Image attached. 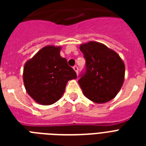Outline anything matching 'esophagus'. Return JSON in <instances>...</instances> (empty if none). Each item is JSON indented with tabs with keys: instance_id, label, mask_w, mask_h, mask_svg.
<instances>
[{
	"instance_id": "obj_1",
	"label": "esophagus",
	"mask_w": 146,
	"mask_h": 146,
	"mask_svg": "<svg viewBox=\"0 0 146 146\" xmlns=\"http://www.w3.org/2000/svg\"><path fill=\"white\" fill-rule=\"evenodd\" d=\"M73 70H75V72L76 73V74H78V71H79V69H78L77 66H73Z\"/></svg>"
}]
</instances>
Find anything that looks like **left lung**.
<instances>
[{"instance_id":"obj_1","label":"left lung","mask_w":146,"mask_h":146,"mask_svg":"<svg viewBox=\"0 0 146 146\" xmlns=\"http://www.w3.org/2000/svg\"><path fill=\"white\" fill-rule=\"evenodd\" d=\"M80 49L86 62V71L78 81L84 96L98 104L113 99L124 81L123 60L117 53L100 42L81 44Z\"/></svg>"}]
</instances>
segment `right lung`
Listing matches in <instances>:
<instances>
[{
    "instance_id": "add662e5",
    "label": "right lung",
    "mask_w": 146,
    "mask_h": 146,
    "mask_svg": "<svg viewBox=\"0 0 146 146\" xmlns=\"http://www.w3.org/2000/svg\"><path fill=\"white\" fill-rule=\"evenodd\" d=\"M60 46L47 45L26 62L23 68L24 86L35 102L50 105L62 97L69 80L76 73L60 54Z\"/></svg>"
}]
</instances>
